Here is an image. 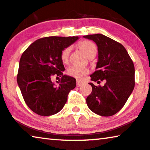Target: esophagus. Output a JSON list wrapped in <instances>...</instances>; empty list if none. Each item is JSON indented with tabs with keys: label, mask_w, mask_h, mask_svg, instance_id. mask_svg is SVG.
Masks as SVG:
<instances>
[{
	"label": "esophagus",
	"mask_w": 150,
	"mask_h": 150,
	"mask_svg": "<svg viewBox=\"0 0 150 150\" xmlns=\"http://www.w3.org/2000/svg\"><path fill=\"white\" fill-rule=\"evenodd\" d=\"M76 83H77V87H79V86H81L83 83L80 81V80H77V81H76Z\"/></svg>",
	"instance_id": "obj_1"
}]
</instances>
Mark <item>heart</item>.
I'll list each match as a JSON object with an SVG mask.
<instances>
[{
	"instance_id": "b5f03b06",
	"label": "heart",
	"mask_w": 150,
	"mask_h": 150,
	"mask_svg": "<svg viewBox=\"0 0 150 150\" xmlns=\"http://www.w3.org/2000/svg\"><path fill=\"white\" fill-rule=\"evenodd\" d=\"M77 47L79 50L88 57V58H93L96 56L98 52V48L93 42L84 40L77 43ZM71 52V47H67L62 50L60 54V59L64 64L69 62V54ZM89 73V70L87 68H79L77 67H71L67 69V74L71 77L77 79H80L83 75H87Z\"/></svg>"
}]
</instances>
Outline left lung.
Segmentation results:
<instances>
[{"instance_id":"8db88e82","label":"left lung","mask_w":150,"mask_h":150,"mask_svg":"<svg viewBox=\"0 0 150 150\" xmlns=\"http://www.w3.org/2000/svg\"><path fill=\"white\" fill-rule=\"evenodd\" d=\"M98 46V59L91 80L103 86L89 83L92 88L86 98L92 111L102 116L117 113L127 101L134 88V67L132 59L121 43L101 34L83 36Z\"/></svg>"}]
</instances>
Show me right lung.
Instances as JSON below:
<instances>
[{"label": "right lung", "mask_w": 150, "mask_h": 150, "mask_svg": "<svg viewBox=\"0 0 150 150\" xmlns=\"http://www.w3.org/2000/svg\"><path fill=\"white\" fill-rule=\"evenodd\" d=\"M78 37H47L35 41L21 56L17 81L24 100L33 112L42 116L58 113L67 103L69 92L76 86L75 78L63 75L60 59L64 48ZM60 76L58 86L51 78Z\"/></svg>", "instance_id": "add662e5"}]
</instances>
